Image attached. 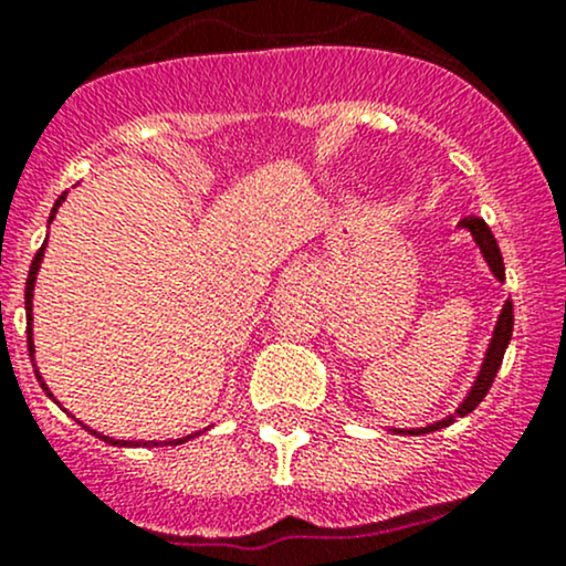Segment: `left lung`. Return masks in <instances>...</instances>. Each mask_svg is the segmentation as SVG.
<instances>
[{
	"label": "left lung",
	"mask_w": 566,
	"mask_h": 566,
	"mask_svg": "<svg viewBox=\"0 0 566 566\" xmlns=\"http://www.w3.org/2000/svg\"><path fill=\"white\" fill-rule=\"evenodd\" d=\"M459 227L467 229V232L472 234V240L478 242V248H480V253H483L485 264H489L491 275H494L500 283H504V261H502L500 245H496L494 234H491V229L485 227L483 218H475V216L461 218ZM510 337H513V302L507 300L504 302L500 318H496L489 350H485V358H483V364H480L478 378H475V382H472V388H470V394L464 397V402L455 407V412H451V416L442 418V421H434V423H429V427H421V429H391L394 434H429V431L451 427L455 418H461V416H467V412L475 410V407L485 399V394H489L496 373H500L504 350H507V345H510Z\"/></svg>",
	"instance_id": "obj_1"
}]
</instances>
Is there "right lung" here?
<instances>
[{
	"label": "right lung",
	"mask_w": 566,
	"mask_h": 566,
	"mask_svg": "<svg viewBox=\"0 0 566 566\" xmlns=\"http://www.w3.org/2000/svg\"><path fill=\"white\" fill-rule=\"evenodd\" d=\"M66 199V191L62 193V197L56 199V205H53V210H51V218H48V223L53 221V218H56V212H59V208H62V202ZM45 245H48V237H45V242H42V248L38 253H34V261H32V266H29V277H27V294H23V305H27V343H29V356H34V339H32V300H34V281H38V272H40V264H42V256H45ZM34 375H38V380H40V386H42V391L48 394V397L53 399V394H51V388L45 386V380H42V375H40V369H38V364H34ZM53 402H56V399H53ZM83 429H88V427H83ZM91 434L94 437H99V440H105V442H111V446H118V448H156V446H180V442H188L191 440V437H197V434H202V431H193V434H188V437H180V440H164V442H156V440H148V442H137V440H113V437H105V434H99V431H94V429H88Z\"/></svg>",
	"instance_id": "right-lung-1"
}]
</instances>
